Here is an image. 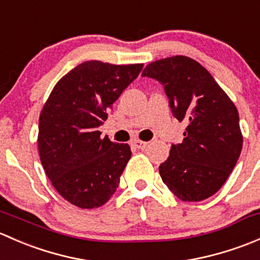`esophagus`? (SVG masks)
I'll return each mask as SVG.
<instances>
[{
	"instance_id": "1",
	"label": "esophagus",
	"mask_w": 260,
	"mask_h": 260,
	"mask_svg": "<svg viewBox=\"0 0 260 260\" xmlns=\"http://www.w3.org/2000/svg\"><path fill=\"white\" fill-rule=\"evenodd\" d=\"M132 143H133V146H135L136 148H138V149L146 148L147 145H148L147 142H143V141H140V140H135Z\"/></svg>"
}]
</instances>
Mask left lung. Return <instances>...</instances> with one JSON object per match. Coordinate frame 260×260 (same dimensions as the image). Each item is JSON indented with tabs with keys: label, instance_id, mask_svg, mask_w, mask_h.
I'll use <instances>...</instances> for the list:
<instances>
[{
	"label": "left lung",
	"instance_id": "obj_1",
	"mask_svg": "<svg viewBox=\"0 0 260 260\" xmlns=\"http://www.w3.org/2000/svg\"><path fill=\"white\" fill-rule=\"evenodd\" d=\"M164 85L172 114L187 124L182 143L159 165L167 187L182 201L210 198L225 183L243 148L239 113L203 65L191 57H166L142 72Z\"/></svg>",
	"mask_w": 260,
	"mask_h": 260
}]
</instances>
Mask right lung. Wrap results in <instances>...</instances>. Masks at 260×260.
Wrapping results in <instances>:
<instances>
[{"label": "right lung", "instance_id": "right-lung-1", "mask_svg": "<svg viewBox=\"0 0 260 260\" xmlns=\"http://www.w3.org/2000/svg\"><path fill=\"white\" fill-rule=\"evenodd\" d=\"M142 68L81 62L57 81L41 111V164L55 190L78 208L104 205L119 185L131 147L101 138L98 127Z\"/></svg>", "mask_w": 260, "mask_h": 260}]
</instances>
